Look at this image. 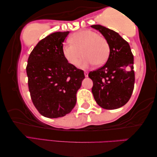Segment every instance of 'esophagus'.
<instances>
[{"label":"esophagus","instance_id":"esophagus-1","mask_svg":"<svg viewBox=\"0 0 157 157\" xmlns=\"http://www.w3.org/2000/svg\"><path fill=\"white\" fill-rule=\"evenodd\" d=\"M84 74H85V76H86V77H88V73L87 72V71H85Z\"/></svg>","mask_w":157,"mask_h":157}]
</instances>
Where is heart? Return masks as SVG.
Here are the masks:
<instances>
[{
    "mask_svg": "<svg viewBox=\"0 0 157 157\" xmlns=\"http://www.w3.org/2000/svg\"><path fill=\"white\" fill-rule=\"evenodd\" d=\"M69 42L63 46V53L72 65H78L83 54L86 57L81 63L82 67H87L94 63L98 66L102 65L109 58V44L105 38L95 32L89 30L77 32L72 35Z\"/></svg>",
    "mask_w": 157,
    "mask_h": 157,
    "instance_id": "heart-1",
    "label": "heart"
}]
</instances>
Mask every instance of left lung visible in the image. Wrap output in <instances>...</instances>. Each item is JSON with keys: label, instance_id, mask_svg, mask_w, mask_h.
I'll return each mask as SVG.
<instances>
[{"label": "left lung", "instance_id": "1", "mask_svg": "<svg viewBox=\"0 0 157 157\" xmlns=\"http://www.w3.org/2000/svg\"><path fill=\"white\" fill-rule=\"evenodd\" d=\"M107 41L110 53L106 63L88 76L93 82L92 92L99 106L117 109L129 101L134 88L133 56L130 46L117 33L101 25H92Z\"/></svg>", "mask_w": 157, "mask_h": 157}]
</instances>
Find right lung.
<instances>
[{
  "mask_svg": "<svg viewBox=\"0 0 157 157\" xmlns=\"http://www.w3.org/2000/svg\"><path fill=\"white\" fill-rule=\"evenodd\" d=\"M69 33L56 32L47 36L33 48L28 60L30 97L36 109L46 117L69 113L85 78L83 71L69 63L63 56V43Z\"/></svg>",
  "mask_w": 157,
  "mask_h": 157,
  "instance_id": "right-lung-1",
  "label": "right lung"
}]
</instances>
